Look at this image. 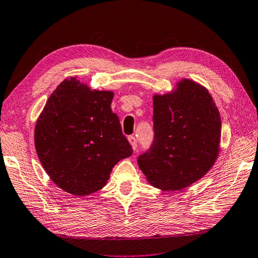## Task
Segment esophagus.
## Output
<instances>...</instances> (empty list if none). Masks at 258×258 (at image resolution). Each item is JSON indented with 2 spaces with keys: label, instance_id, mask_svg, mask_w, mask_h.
I'll list each match as a JSON object with an SVG mask.
<instances>
[{
  "label": "esophagus",
  "instance_id": "esophagus-1",
  "mask_svg": "<svg viewBox=\"0 0 258 258\" xmlns=\"http://www.w3.org/2000/svg\"><path fill=\"white\" fill-rule=\"evenodd\" d=\"M128 141H130V143H131V146H132V149L135 151L138 149V141H137V139H135V137H132V135H131V137H128Z\"/></svg>",
  "mask_w": 258,
  "mask_h": 258
}]
</instances>
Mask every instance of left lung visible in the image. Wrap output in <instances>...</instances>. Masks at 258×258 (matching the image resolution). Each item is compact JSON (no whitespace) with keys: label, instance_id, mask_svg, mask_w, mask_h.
<instances>
[{"label":"left lung","instance_id":"obj_1","mask_svg":"<svg viewBox=\"0 0 258 258\" xmlns=\"http://www.w3.org/2000/svg\"><path fill=\"white\" fill-rule=\"evenodd\" d=\"M154 141L138 158L148 182L180 191L206 174L220 151L221 117L208 91L182 80L174 92L154 95Z\"/></svg>","mask_w":258,"mask_h":258}]
</instances>
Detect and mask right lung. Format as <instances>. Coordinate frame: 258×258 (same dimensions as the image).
I'll return each instance as SVG.
<instances>
[{"mask_svg":"<svg viewBox=\"0 0 258 258\" xmlns=\"http://www.w3.org/2000/svg\"><path fill=\"white\" fill-rule=\"evenodd\" d=\"M111 91L90 90L76 77L60 83L35 126L42 166L60 189L87 196L106 185L112 167L132 155L110 104Z\"/></svg>","mask_w":258,"mask_h":258,"instance_id":"right-lung-1","label":"right lung"}]
</instances>
